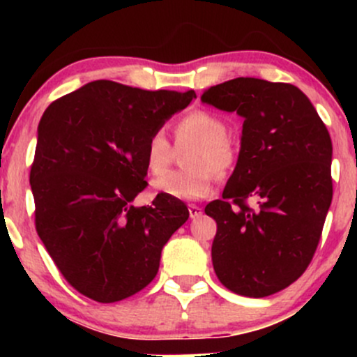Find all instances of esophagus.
I'll use <instances>...</instances> for the list:
<instances>
[{"label": "esophagus", "instance_id": "obj_1", "mask_svg": "<svg viewBox=\"0 0 357 357\" xmlns=\"http://www.w3.org/2000/svg\"><path fill=\"white\" fill-rule=\"evenodd\" d=\"M188 210H190V216L192 220L199 218V216L203 215V210L199 206H196V204H190V208H188Z\"/></svg>", "mask_w": 357, "mask_h": 357}]
</instances>
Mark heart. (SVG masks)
Instances as JSON below:
<instances>
[{
    "instance_id": "b5f03b06",
    "label": "heart",
    "mask_w": 357,
    "mask_h": 357,
    "mask_svg": "<svg viewBox=\"0 0 357 357\" xmlns=\"http://www.w3.org/2000/svg\"><path fill=\"white\" fill-rule=\"evenodd\" d=\"M178 142H196L198 147L188 159L192 169L171 171L155 179L154 190L179 202H196L210 195L216 175L227 174L235 165V149L228 141L227 122L208 110L188 114L176 124ZM144 161L151 174L159 176L173 162V147L165 132H154L147 139Z\"/></svg>"
}]
</instances>
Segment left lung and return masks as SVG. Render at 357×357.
Masks as SVG:
<instances>
[{"instance_id":"8db88e82","label":"left lung","mask_w":357,"mask_h":357,"mask_svg":"<svg viewBox=\"0 0 357 357\" xmlns=\"http://www.w3.org/2000/svg\"><path fill=\"white\" fill-rule=\"evenodd\" d=\"M202 102L243 117L223 199L204 208L216 221L213 268L238 296H272L305 272L321 240L333 202L331 136L296 85L238 77L208 89Z\"/></svg>"}]
</instances>
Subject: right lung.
<instances>
[{
    "label": "right lung",
    "instance_id": "add662e5",
    "mask_svg": "<svg viewBox=\"0 0 357 357\" xmlns=\"http://www.w3.org/2000/svg\"><path fill=\"white\" fill-rule=\"evenodd\" d=\"M195 90L171 92L89 82L52 102L38 124L30 184L40 240L61 275L109 304L155 277L161 252L190 211L158 195L136 208L147 186L144 147Z\"/></svg>",
    "mask_w": 357,
    "mask_h": 357
}]
</instances>
